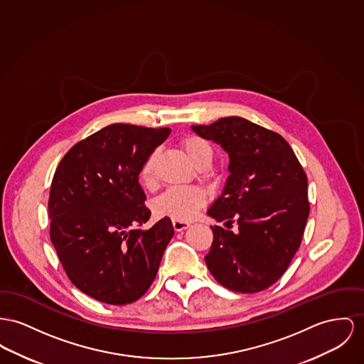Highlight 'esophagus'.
Instances as JSON below:
<instances>
[{"label":"esophagus","mask_w":364,"mask_h":364,"mask_svg":"<svg viewBox=\"0 0 364 364\" xmlns=\"http://www.w3.org/2000/svg\"><path fill=\"white\" fill-rule=\"evenodd\" d=\"M172 226H173V229H175L176 232H182V230H186V229L191 226V223H188V222H183V220H176V219H172Z\"/></svg>","instance_id":"34e87169"}]
</instances>
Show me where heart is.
<instances>
[{
    "mask_svg": "<svg viewBox=\"0 0 364 364\" xmlns=\"http://www.w3.org/2000/svg\"><path fill=\"white\" fill-rule=\"evenodd\" d=\"M181 147L183 149L186 157L194 166L210 164L213 160V149L207 141L196 135H186L181 139ZM154 163L156 151H153L147 159L141 170L142 183L150 188L154 185ZM207 193L196 186H181L170 188L164 193L160 194L153 200L151 208L156 217L171 218L176 220H192L197 213L205 205Z\"/></svg>",
    "mask_w": 364,
    "mask_h": 364,
    "instance_id": "1",
    "label": "heart"
}]
</instances>
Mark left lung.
Here are the masks:
<instances>
[{"instance_id":"8db88e82","label":"left lung","mask_w":364,"mask_h":364,"mask_svg":"<svg viewBox=\"0 0 364 364\" xmlns=\"http://www.w3.org/2000/svg\"><path fill=\"white\" fill-rule=\"evenodd\" d=\"M194 132L228 153L230 175L208 208L214 242L205 264L215 280L236 292L274 284L301 245L309 217L308 178L287 141L242 117H223Z\"/></svg>"}]
</instances>
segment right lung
<instances>
[{
    "mask_svg": "<svg viewBox=\"0 0 364 364\" xmlns=\"http://www.w3.org/2000/svg\"><path fill=\"white\" fill-rule=\"evenodd\" d=\"M170 128L112 124L80 141L55 171L48 213L50 242L70 282L110 305L139 299L151 286L173 228L150 229L139 173Z\"/></svg>",
    "mask_w": 364,
    "mask_h": 364,
    "instance_id": "1",
    "label": "right lung"
}]
</instances>
